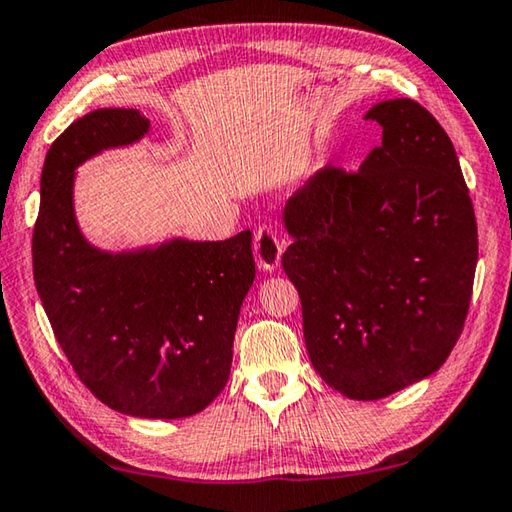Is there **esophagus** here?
I'll return each instance as SVG.
<instances>
[{
    "label": "esophagus",
    "instance_id": "1",
    "mask_svg": "<svg viewBox=\"0 0 512 512\" xmlns=\"http://www.w3.org/2000/svg\"><path fill=\"white\" fill-rule=\"evenodd\" d=\"M285 241L269 225H259L255 230V259L257 266L264 271H275L280 264Z\"/></svg>",
    "mask_w": 512,
    "mask_h": 512
}]
</instances>
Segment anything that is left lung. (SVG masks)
Returning <instances> with one entry per match:
<instances>
[{
  "label": "left lung",
  "mask_w": 512,
  "mask_h": 512,
  "mask_svg": "<svg viewBox=\"0 0 512 512\" xmlns=\"http://www.w3.org/2000/svg\"><path fill=\"white\" fill-rule=\"evenodd\" d=\"M383 143L360 170L326 166L289 198L312 367L355 401L431 376L456 346L472 300L478 232L456 150L419 102H378Z\"/></svg>",
  "instance_id": "1"
}]
</instances>
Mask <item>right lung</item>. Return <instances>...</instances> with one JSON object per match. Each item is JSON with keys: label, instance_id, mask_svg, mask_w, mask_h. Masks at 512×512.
I'll list each match as a JSON object with an SVG mask.
<instances>
[{"label": "right lung", "instance_id": "right-lung-1", "mask_svg": "<svg viewBox=\"0 0 512 512\" xmlns=\"http://www.w3.org/2000/svg\"><path fill=\"white\" fill-rule=\"evenodd\" d=\"M148 129L136 109H97L52 143L31 253L56 342L95 399L123 415L180 419L205 410L230 378L239 310L255 280L253 234L118 255L81 237L75 168Z\"/></svg>", "mask_w": 512, "mask_h": 512}]
</instances>
